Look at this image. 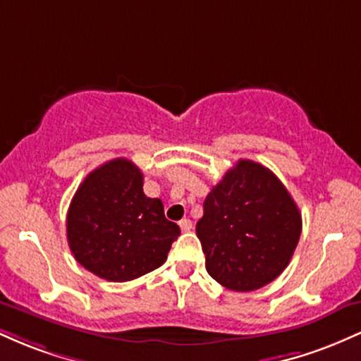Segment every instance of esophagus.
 I'll list each match as a JSON object with an SVG mask.
<instances>
[{
    "label": "esophagus",
    "mask_w": 361,
    "mask_h": 361,
    "mask_svg": "<svg viewBox=\"0 0 361 361\" xmlns=\"http://www.w3.org/2000/svg\"><path fill=\"white\" fill-rule=\"evenodd\" d=\"M180 229L183 231V233H190V231L193 229V222L190 221V219H183V221H180Z\"/></svg>",
    "instance_id": "obj_1"
}]
</instances>
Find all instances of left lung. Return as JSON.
Listing matches in <instances>:
<instances>
[{
  "mask_svg": "<svg viewBox=\"0 0 361 361\" xmlns=\"http://www.w3.org/2000/svg\"><path fill=\"white\" fill-rule=\"evenodd\" d=\"M302 233L288 190L263 164L239 159L207 195L197 235L205 268L234 292H251L287 268Z\"/></svg>",
  "mask_w": 361,
  "mask_h": 361,
  "instance_id": "left-lung-1",
  "label": "left lung"
}]
</instances>
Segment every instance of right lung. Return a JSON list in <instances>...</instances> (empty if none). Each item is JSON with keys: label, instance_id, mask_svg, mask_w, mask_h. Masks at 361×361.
<instances>
[{"label": "right lung", "instance_id": "obj_1", "mask_svg": "<svg viewBox=\"0 0 361 361\" xmlns=\"http://www.w3.org/2000/svg\"><path fill=\"white\" fill-rule=\"evenodd\" d=\"M142 185V171L117 157L91 171L74 193L66 219L69 247L100 279L128 281L156 270L180 235L163 202L146 197Z\"/></svg>", "mask_w": 361, "mask_h": 361}]
</instances>
